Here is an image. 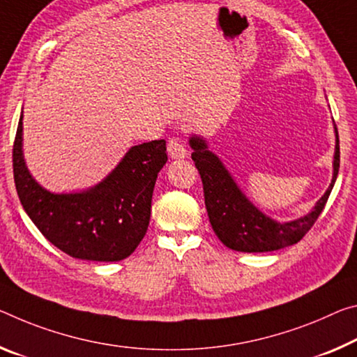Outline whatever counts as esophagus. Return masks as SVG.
Wrapping results in <instances>:
<instances>
[{"label":"esophagus","mask_w":357,"mask_h":357,"mask_svg":"<svg viewBox=\"0 0 357 357\" xmlns=\"http://www.w3.org/2000/svg\"><path fill=\"white\" fill-rule=\"evenodd\" d=\"M167 149H168V155L172 158H178V160L188 155V149H185V146L179 138H169Z\"/></svg>","instance_id":"1"}]
</instances>
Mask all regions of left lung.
Instances as JSON below:
<instances>
[{"mask_svg": "<svg viewBox=\"0 0 357 357\" xmlns=\"http://www.w3.org/2000/svg\"><path fill=\"white\" fill-rule=\"evenodd\" d=\"M335 137L333 176L329 189L316 202L313 211L284 224L276 222L259 211L240 190L219 157L208 151L205 139L192 137L189 139L190 148L194 149L192 160L200 173L208 218L218 238L230 250L240 252L276 251L301 241L319 218L335 184L340 168V141L337 127Z\"/></svg>", "mask_w": 357, "mask_h": 357, "instance_id": "obj_1", "label": "left lung"}]
</instances>
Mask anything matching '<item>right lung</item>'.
Returning a JSON list of instances; mask_svg holds the SVG:
<instances>
[{
  "label": "right lung",
  "instance_id": "right-lung-1",
  "mask_svg": "<svg viewBox=\"0 0 357 357\" xmlns=\"http://www.w3.org/2000/svg\"><path fill=\"white\" fill-rule=\"evenodd\" d=\"M22 117L13 149L14 183L33 224L75 259L117 262L128 257L148 231L155 179L168 160L165 139L133 146L92 189L52 194L33 179L25 165Z\"/></svg>",
  "mask_w": 357,
  "mask_h": 357
}]
</instances>
